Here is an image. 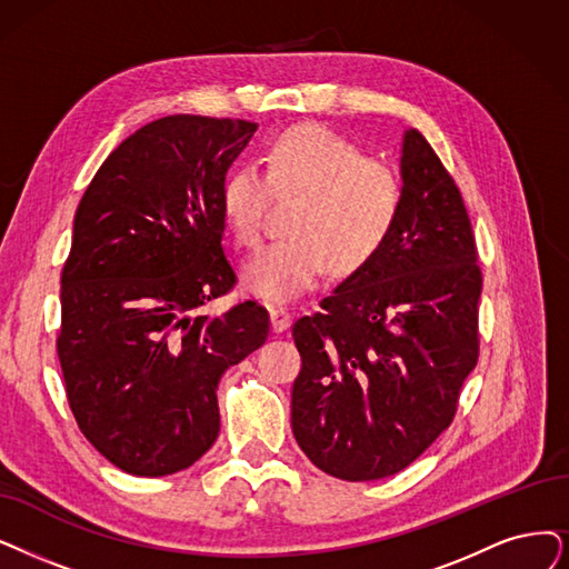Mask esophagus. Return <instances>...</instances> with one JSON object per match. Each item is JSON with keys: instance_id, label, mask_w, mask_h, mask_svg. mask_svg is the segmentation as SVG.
<instances>
[{"instance_id": "obj_1", "label": "esophagus", "mask_w": 569, "mask_h": 569, "mask_svg": "<svg viewBox=\"0 0 569 569\" xmlns=\"http://www.w3.org/2000/svg\"><path fill=\"white\" fill-rule=\"evenodd\" d=\"M270 325H272V331H284V329H289V325H291V312L289 310H284V308H278V306H272L270 310Z\"/></svg>"}]
</instances>
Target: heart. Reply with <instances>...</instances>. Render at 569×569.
<instances>
[{
  "label": "heart",
  "mask_w": 569,
  "mask_h": 569,
  "mask_svg": "<svg viewBox=\"0 0 569 569\" xmlns=\"http://www.w3.org/2000/svg\"><path fill=\"white\" fill-rule=\"evenodd\" d=\"M268 177L257 166L231 170L221 212L236 240L259 242L270 187L301 193L291 238L266 244L242 268V287L268 303L303 297L333 263L340 276L367 266L388 242L401 212L399 177L325 126H299L268 147Z\"/></svg>",
  "instance_id": "b5f03b06"
}]
</instances>
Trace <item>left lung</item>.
<instances>
[{
    "mask_svg": "<svg viewBox=\"0 0 569 569\" xmlns=\"http://www.w3.org/2000/svg\"><path fill=\"white\" fill-rule=\"evenodd\" d=\"M399 153L392 236L291 329L303 361L293 437L343 481L385 479L420 458L479 359L483 280L460 189L416 128Z\"/></svg>",
    "mask_w": 569,
    "mask_h": 569,
    "instance_id": "left-lung-1",
    "label": "left lung"
}]
</instances>
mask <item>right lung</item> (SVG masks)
<instances>
[{"instance_id":"obj_1","label":"right lung","mask_w":569,"mask_h":569,"mask_svg":"<svg viewBox=\"0 0 569 569\" xmlns=\"http://www.w3.org/2000/svg\"><path fill=\"white\" fill-rule=\"evenodd\" d=\"M257 123L177 113L132 132L90 181L60 278L58 357L83 437L132 476H168L219 435L217 385L268 312L202 306L236 284L221 187Z\"/></svg>"}]
</instances>
